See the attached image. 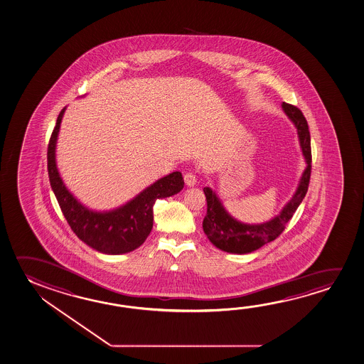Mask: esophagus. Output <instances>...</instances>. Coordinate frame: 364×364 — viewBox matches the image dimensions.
I'll use <instances>...</instances> for the list:
<instances>
[{
	"mask_svg": "<svg viewBox=\"0 0 364 364\" xmlns=\"http://www.w3.org/2000/svg\"><path fill=\"white\" fill-rule=\"evenodd\" d=\"M185 183L188 186V187H193V186L197 183L196 174L192 173V172H188V173L185 174Z\"/></svg>",
	"mask_w": 364,
	"mask_h": 364,
	"instance_id": "obj_1",
	"label": "esophagus"
}]
</instances>
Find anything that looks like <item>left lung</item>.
<instances>
[{"label":"left lung","mask_w":364,"mask_h":364,"mask_svg":"<svg viewBox=\"0 0 364 364\" xmlns=\"http://www.w3.org/2000/svg\"><path fill=\"white\" fill-rule=\"evenodd\" d=\"M282 109L297 129L301 150L307 166L294 196L284 205L281 213L263 224H244L242 221L234 219L226 211L215 191L210 187L203 188L208 201V214L203 219L202 228L208 240L216 248L228 253H252L267 242H273L276 237H279L284 230V225L292 219L294 211L300 206L309 188L311 174V139L309 125L300 109H297L294 105L282 102Z\"/></svg>","instance_id":"1"}]
</instances>
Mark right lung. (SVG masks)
<instances>
[{"label": "right lung", "instance_id": "right-lung-1", "mask_svg": "<svg viewBox=\"0 0 364 364\" xmlns=\"http://www.w3.org/2000/svg\"><path fill=\"white\" fill-rule=\"evenodd\" d=\"M63 110L48 145V174L64 218L75 235L100 253L125 254L139 248L153 228V206L158 198L173 196L183 188L181 172H172L146 187L133 200L110 211H93L78 201L64 185L55 162V148Z\"/></svg>", "mask_w": 364, "mask_h": 364}]
</instances>
